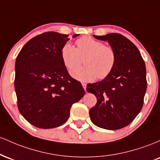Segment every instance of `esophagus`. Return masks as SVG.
<instances>
[{
	"label": "esophagus",
	"instance_id": "esophagus-1",
	"mask_svg": "<svg viewBox=\"0 0 160 160\" xmlns=\"http://www.w3.org/2000/svg\"><path fill=\"white\" fill-rule=\"evenodd\" d=\"M82 87H83V89H85V91H86V83H82Z\"/></svg>",
	"mask_w": 160,
	"mask_h": 160
}]
</instances>
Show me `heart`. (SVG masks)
<instances>
[{
  "instance_id": "1",
  "label": "heart",
  "mask_w": 160,
  "mask_h": 160,
  "mask_svg": "<svg viewBox=\"0 0 160 160\" xmlns=\"http://www.w3.org/2000/svg\"><path fill=\"white\" fill-rule=\"evenodd\" d=\"M77 49L65 43L61 49V57L68 71H72L84 58L86 65L74 70L72 77L80 81H92L95 78H106L113 71L117 61L114 49L103 42L91 37L84 36L76 40Z\"/></svg>"
}]
</instances>
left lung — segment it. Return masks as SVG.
<instances>
[{"instance_id": "1", "label": "left lung", "mask_w": 160, "mask_h": 160, "mask_svg": "<svg viewBox=\"0 0 160 160\" xmlns=\"http://www.w3.org/2000/svg\"><path fill=\"white\" fill-rule=\"evenodd\" d=\"M93 37L110 43L117 61L107 78L86 88L97 98L89 116L98 127L120 129L131 123L143 107L147 89L144 61L136 46L122 34L111 33Z\"/></svg>"}]
</instances>
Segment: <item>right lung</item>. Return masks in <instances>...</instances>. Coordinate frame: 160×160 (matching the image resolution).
<instances>
[{
  "label": "right lung",
  "instance_id": "obj_1",
  "mask_svg": "<svg viewBox=\"0 0 160 160\" xmlns=\"http://www.w3.org/2000/svg\"><path fill=\"white\" fill-rule=\"evenodd\" d=\"M79 34H74L73 38ZM68 34L47 32L25 43L16 60L15 90L19 111L33 126L52 128L68 120L72 104L85 94L61 57Z\"/></svg>",
  "mask_w": 160,
  "mask_h": 160
}]
</instances>
